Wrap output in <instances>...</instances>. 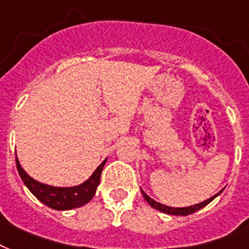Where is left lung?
Listing matches in <instances>:
<instances>
[{
	"label": "left lung",
	"instance_id": "8db88e82",
	"mask_svg": "<svg viewBox=\"0 0 249 249\" xmlns=\"http://www.w3.org/2000/svg\"><path fill=\"white\" fill-rule=\"evenodd\" d=\"M223 190H221L218 192V194H215L214 196H212L211 198H208V200H205V201H203V203H198V204H195V205H191V207H186V208H174V207H167V205H163V204L161 203H157V201H155L153 198H151L148 195L144 192V191L142 190V196H144V198L146 200V203L149 204L152 208H155V209H157V211L162 212V213H166V214H173V215H188V214H192V213H195V212L200 211V209H203L204 207H207L208 204L211 203L212 200H214L217 196H218L221 192H222Z\"/></svg>",
	"mask_w": 249,
	"mask_h": 249
}]
</instances>
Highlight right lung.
Listing matches in <instances>:
<instances>
[{
    "label": "right lung",
    "mask_w": 249,
    "mask_h": 249,
    "mask_svg": "<svg viewBox=\"0 0 249 249\" xmlns=\"http://www.w3.org/2000/svg\"><path fill=\"white\" fill-rule=\"evenodd\" d=\"M15 161H17V169H18L19 175L27 188L42 204H45L46 207L55 209V211H70V209L83 207L87 203H89L96 194L97 186L100 184L101 171L107 163V160H104L101 165H98L97 169L94 170L93 174L79 186L54 187L44 184V183H40L35 180L34 178H31L24 171V169L20 166V162L17 156H15Z\"/></svg>",
    "instance_id": "right-lung-1"
}]
</instances>
